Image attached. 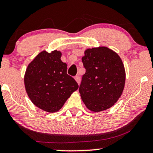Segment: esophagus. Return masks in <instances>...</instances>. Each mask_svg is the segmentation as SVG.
Wrapping results in <instances>:
<instances>
[{
    "instance_id": "obj_1",
    "label": "esophagus",
    "mask_w": 153,
    "mask_h": 153,
    "mask_svg": "<svg viewBox=\"0 0 153 153\" xmlns=\"http://www.w3.org/2000/svg\"><path fill=\"white\" fill-rule=\"evenodd\" d=\"M75 79H76V82H77L78 85H79V82H80V78H79V76H76L75 77Z\"/></svg>"
}]
</instances>
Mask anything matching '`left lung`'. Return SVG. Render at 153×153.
<instances>
[{
  "label": "left lung",
  "instance_id": "obj_1",
  "mask_svg": "<svg viewBox=\"0 0 153 153\" xmlns=\"http://www.w3.org/2000/svg\"><path fill=\"white\" fill-rule=\"evenodd\" d=\"M86 72L79 87L89 110H105L117 102L123 91L126 71L120 57L107 47L89 48L82 58Z\"/></svg>",
  "mask_w": 153,
  "mask_h": 153
}]
</instances>
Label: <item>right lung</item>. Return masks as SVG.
Segmentation results:
<instances>
[{"label": "right lung", "mask_w": 153, "mask_h": 153, "mask_svg": "<svg viewBox=\"0 0 153 153\" xmlns=\"http://www.w3.org/2000/svg\"><path fill=\"white\" fill-rule=\"evenodd\" d=\"M60 51H42L25 71L26 92L34 105L47 112L59 110L73 92L78 89L74 77L67 74V65Z\"/></svg>", "instance_id": "obj_1"}]
</instances>
